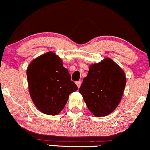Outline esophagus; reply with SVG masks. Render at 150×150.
<instances>
[{
  "label": "esophagus",
  "mask_w": 150,
  "mask_h": 150,
  "mask_svg": "<svg viewBox=\"0 0 150 150\" xmlns=\"http://www.w3.org/2000/svg\"><path fill=\"white\" fill-rule=\"evenodd\" d=\"M81 81H77L76 82V84L77 86H78L79 88V87H80V86H81Z\"/></svg>",
  "instance_id": "obj_1"
}]
</instances>
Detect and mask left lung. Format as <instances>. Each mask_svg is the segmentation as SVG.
<instances>
[{
    "instance_id": "left-lung-1",
    "label": "left lung",
    "mask_w": 150,
    "mask_h": 150,
    "mask_svg": "<svg viewBox=\"0 0 150 150\" xmlns=\"http://www.w3.org/2000/svg\"><path fill=\"white\" fill-rule=\"evenodd\" d=\"M126 83L121 68L108 58L90 66L79 92L92 113L97 117L105 116L118 105Z\"/></svg>"
}]
</instances>
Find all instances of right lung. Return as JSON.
I'll return each mask as SVG.
<instances>
[{
	"label": "right lung",
	"instance_id": "add662e5",
	"mask_svg": "<svg viewBox=\"0 0 150 150\" xmlns=\"http://www.w3.org/2000/svg\"><path fill=\"white\" fill-rule=\"evenodd\" d=\"M31 98L38 109L57 115L66 105L71 93L78 89L62 61L49 52L32 61L27 71Z\"/></svg>",
	"mask_w": 150,
	"mask_h": 150
}]
</instances>
